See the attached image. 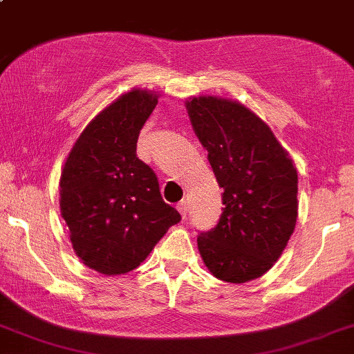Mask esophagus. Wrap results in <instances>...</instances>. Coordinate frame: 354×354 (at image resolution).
<instances>
[{"instance_id":"1","label":"esophagus","mask_w":354,"mask_h":354,"mask_svg":"<svg viewBox=\"0 0 354 354\" xmlns=\"http://www.w3.org/2000/svg\"><path fill=\"white\" fill-rule=\"evenodd\" d=\"M176 208H178V212L181 213V216H183V218H186V215H188V203H186L185 200H181L180 203L176 205Z\"/></svg>"}]
</instances>
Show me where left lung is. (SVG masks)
I'll return each instance as SVG.
<instances>
[{
  "label": "left lung",
  "instance_id": "obj_1",
  "mask_svg": "<svg viewBox=\"0 0 354 354\" xmlns=\"http://www.w3.org/2000/svg\"><path fill=\"white\" fill-rule=\"evenodd\" d=\"M193 129L225 207L198 234V250L216 279L242 284L281 257L297 220V171L266 122L242 104L216 97L186 102Z\"/></svg>",
  "mask_w": 354,
  "mask_h": 354
}]
</instances>
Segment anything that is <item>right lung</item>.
I'll return each mask as SVG.
<instances>
[{"mask_svg": "<svg viewBox=\"0 0 354 354\" xmlns=\"http://www.w3.org/2000/svg\"><path fill=\"white\" fill-rule=\"evenodd\" d=\"M158 97L131 91L104 109L70 151L60 208L75 254L100 274L134 270L181 220L165 203L158 176L138 158V138Z\"/></svg>", "mask_w": 354, "mask_h": 354, "instance_id": "obj_1", "label": "right lung"}]
</instances>
